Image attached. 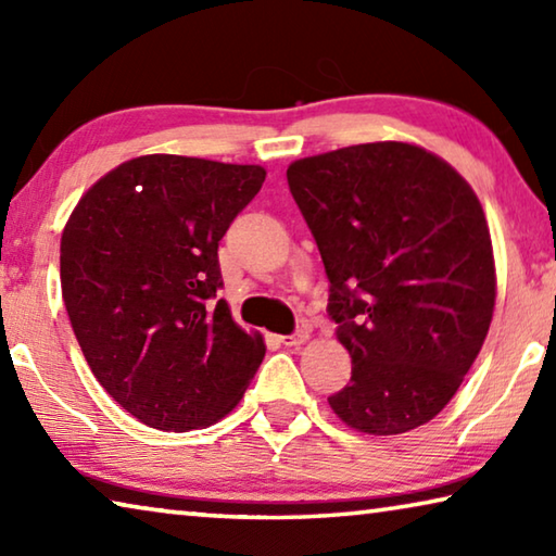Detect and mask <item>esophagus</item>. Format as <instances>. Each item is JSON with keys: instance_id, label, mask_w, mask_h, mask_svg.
Returning a JSON list of instances; mask_svg holds the SVG:
<instances>
[{"instance_id": "obj_1", "label": "esophagus", "mask_w": 556, "mask_h": 556, "mask_svg": "<svg viewBox=\"0 0 556 556\" xmlns=\"http://www.w3.org/2000/svg\"><path fill=\"white\" fill-rule=\"evenodd\" d=\"M308 333H312V331H308V326H301L299 331H294L291 336H285V338H281V343L299 348V345H304V343L308 341Z\"/></svg>"}]
</instances>
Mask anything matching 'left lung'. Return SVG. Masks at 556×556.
Returning a JSON list of instances; mask_svg holds the SVG:
<instances>
[{"instance_id":"1","label":"left lung","mask_w":556,"mask_h":556,"mask_svg":"<svg viewBox=\"0 0 556 556\" xmlns=\"http://www.w3.org/2000/svg\"><path fill=\"white\" fill-rule=\"evenodd\" d=\"M287 181L321 252L328 316L353 361L351 382L328 404L375 437L427 425L491 328L495 262L481 201L444 159L404 142L299 159Z\"/></svg>"}]
</instances>
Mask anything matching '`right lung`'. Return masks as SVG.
<instances>
[{
	"label": "right lung",
	"mask_w": 556,
	"mask_h": 556,
	"mask_svg": "<svg viewBox=\"0 0 556 556\" xmlns=\"http://www.w3.org/2000/svg\"><path fill=\"white\" fill-rule=\"evenodd\" d=\"M255 164L149 154L83 195L61 238V291L92 375L162 431L211 427L242 400L265 341L215 299L218 242L255 199Z\"/></svg>",
	"instance_id": "1"
}]
</instances>
